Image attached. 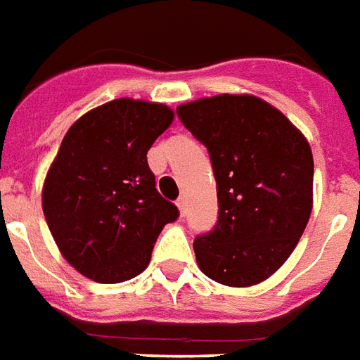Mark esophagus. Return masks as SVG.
Returning a JSON list of instances; mask_svg holds the SVG:
<instances>
[{"mask_svg":"<svg viewBox=\"0 0 360 360\" xmlns=\"http://www.w3.org/2000/svg\"><path fill=\"white\" fill-rule=\"evenodd\" d=\"M176 205H178V211H180V215L184 217L186 215V200H184V198H178Z\"/></svg>","mask_w":360,"mask_h":360,"instance_id":"34e87169","label":"esophagus"}]
</instances>
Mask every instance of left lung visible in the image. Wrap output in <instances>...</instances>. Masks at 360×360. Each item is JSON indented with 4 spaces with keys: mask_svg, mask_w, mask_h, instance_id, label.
Instances as JSON below:
<instances>
[{
    "mask_svg": "<svg viewBox=\"0 0 360 360\" xmlns=\"http://www.w3.org/2000/svg\"><path fill=\"white\" fill-rule=\"evenodd\" d=\"M176 112L207 147L217 182L219 221L193 240L198 266L226 287L266 281L297 248L312 213L307 137L254 94H217Z\"/></svg>",
    "mask_w": 360,
    "mask_h": 360,
    "instance_id": "1",
    "label": "left lung"
}]
</instances>
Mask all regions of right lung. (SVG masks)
<instances>
[{"mask_svg": "<svg viewBox=\"0 0 360 360\" xmlns=\"http://www.w3.org/2000/svg\"><path fill=\"white\" fill-rule=\"evenodd\" d=\"M174 120L167 104L116 98L68 129L42 186V211L68 264L96 283L134 279L178 207L155 186L147 151Z\"/></svg>", "mask_w": 360, "mask_h": 360, "instance_id": "right-lung-1", "label": "right lung"}]
</instances>
